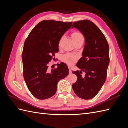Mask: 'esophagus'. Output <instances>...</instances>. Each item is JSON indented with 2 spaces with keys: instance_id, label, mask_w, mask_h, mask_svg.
Returning a JSON list of instances; mask_svg holds the SVG:
<instances>
[{
  "instance_id": "1",
  "label": "esophagus",
  "mask_w": 128,
  "mask_h": 128,
  "mask_svg": "<svg viewBox=\"0 0 128 128\" xmlns=\"http://www.w3.org/2000/svg\"><path fill=\"white\" fill-rule=\"evenodd\" d=\"M68 69H69V74H72V70H71L70 68L69 67Z\"/></svg>"
}]
</instances>
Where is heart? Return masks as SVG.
<instances>
[{
    "instance_id": "heart-1",
    "label": "heart",
    "mask_w": 128,
    "mask_h": 128,
    "mask_svg": "<svg viewBox=\"0 0 128 128\" xmlns=\"http://www.w3.org/2000/svg\"><path fill=\"white\" fill-rule=\"evenodd\" d=\"M72 38L74 42L84 40V36L83 35V34L78 32H74L73 33H72ZM63 39L64 37H62L59 42V45L61 44ZM77 59V56L72 54H66L63 56L62 58V61L69 65H71L74 63H75Z\"/></svg>"
}]
</instances>
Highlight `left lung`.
Returning a JSON list of instances; mask_svg holds the SVG:
<instances>
[{
	"label": "left lung",
	"instance_id": "1",
	"mask_svg": "<svg viewBox=\"0 0 128 128\" xmlns=\"http://www.w3.org/2000/svg\"><path fill=\"white\" fill-rule=\"evenodd\" d=\"M73 28L83 34L86 44L82 57L76 64L81 70L72 72L77 80L72 88L78 97L90 99L97 94L106 81L110 64L109 46L101 30L91 21L74 22ZM82 71L86 73L84 76L81 75Z\"/></svg>",
	"mask_w": 128,
	"mask_h": 128
}]
</instances>
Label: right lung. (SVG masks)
Listing matches in <instances>:
<instances>
[{
  "label": "right lung",
  "mask_w": 128,
  "mask_h": 128,
  "mask_svg": "<svg viewBox=\"0 0 128 128\" xmlns=\"http://www.w3.org/2000/svg\"><path fill=\"white\" fill-rule=\"evenodd\" d=\"M72 23L43 20L34 26L24 42L23 74L31 94L38 99H48L54 95L59 80L68 75L66 64L61 62L51 70L48 64L59 52V41L71 28Z\"/></svg>",
  "instance_id": "1"
}]
</instances>
